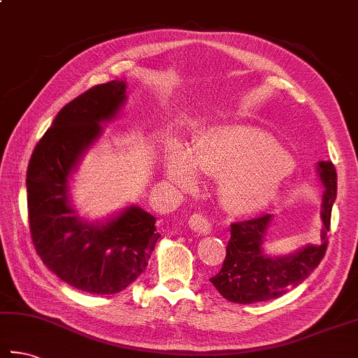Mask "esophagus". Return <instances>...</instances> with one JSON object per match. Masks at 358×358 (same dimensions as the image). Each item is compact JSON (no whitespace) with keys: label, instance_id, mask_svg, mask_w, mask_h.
Instances as JSON below:
<instances>
[{"label":"esophagus","instance_id":"esophagus-1","mask_svg":"<svg viewBox=\"0 0 358 358\" xmlns=\"http://www.w3.org/2000/svg\"><path fill=\"white\" fill-rule=\"evenodd\" d=\"M189 227H191L195 233H200V234H208L209 231H211L209 220L200 213H194L191 217H189Z\"/></svg>","mask_w":358,"mask_h":358}]
</instances>
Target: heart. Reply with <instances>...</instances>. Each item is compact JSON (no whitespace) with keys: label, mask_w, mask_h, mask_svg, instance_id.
Returning a JSON list of instances; mask_svg holds the SVG:
<instances>
[{"label":"heart","mask_w":358,"mask_h":358,"mask_svg":"<svg viewBox=\"0 0 358 358\" xmlns=\"http://www.w3.org/2000/svg\"><path fill=\"white\" fill-rule=\"evenodd\" d=\"M199 171L222 180L223 205L236 214L256 213L278 199L290 163L268 133L250 125H219L203 133L189 155L175 150L166 172L175 185L191 189Z\"/></svg>","instance_id":"1"}]
</instances>
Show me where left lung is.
<instances>
[{"label":"left lung","mask_w":358,"mask_h":358,"mask_svg":"<svg viewBox=\"0 0 358 358\" xmlns=\"http://www.w3.org/2000/svg\"><path fill=\"white\" fill-rule=\"evenodd\" d=\"M318 172L324 185L323 195V236L320 245L307 247L289 256L268 257L262 253V239L271 223L273 214H261L250 220L231 225V239L220 271L209 281L223 298L231 303L251 304L279 298L310 276L327 250L331 229L332 205L337 197V172L331 161L318 163Z\"/></svg>","instance_id":"8db88e82"}]
</instances>
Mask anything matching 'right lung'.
Segmentation results:
<instances>
[{"label": "right lung", "mask_w": 358, "mask_h": 358, "mask_svg": "<svg viewBox=\"0 0 358 358\" xmlns=\"http://www.w3.org/2000/svg\"><path fill=\"white\" fill-rule=\"evenodd\" d=\"M125 83L87 90L63 107L35 145L27 166V217L32 243L46 267L76 289L115 295L145 270L159 234L157 219L130 206L103 225L82 222L68 203L73 167L115 117Z\"/></svg>", "instance_id": "right-lung-1"}]
</instances>
